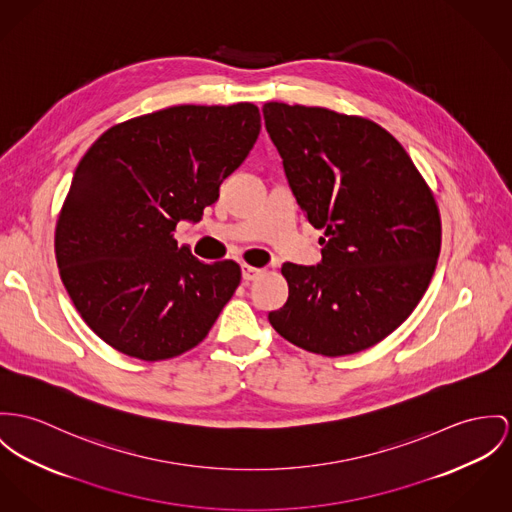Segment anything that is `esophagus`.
<instances>
[{"instance_id":"1","label":"esophagus","mask_w":512,"mask_h":512,"mask_svg":"<svg viewBox=\"0 0 512 512\" xmlns=\"http://www.w3.org/2000/svg\"><path fill=\"white\" fill-rule=\"evenodd\" d=\"M241 275H243L245 282H251V280H255V278L263 275V269H257V267H251V265L243 263L241 265Z\"/></svg>"}]
</instances>
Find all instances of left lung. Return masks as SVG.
<instances>
[{
    "mask_svg": "<svg viewBox=\"0 0 512 512\" xmlns=\"http://www.w3.org/2000/svg\"><path fill=\"white\" fill-rule=\"evenodd\" d=\"M288 185L319 237L321 263H284L286 304L269 314L292 345L345 356L411 315L436 269L442 224L433 191L380 124L323 107L265 103Z\"/></svg>",
    "mask_w": 512,
    "mask_h": 512,
    "instance_id": "left-lung-1",
    "label": "left lung"
}]
</instances>
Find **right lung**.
<instances>
[{
  "instance_id": "1",
  "label": "right lung",
  "mask_w": 512,
  "mask_h": 512,
  "mask_svg": "<svg viewBox=\"0 0 512 512\" xmlns=\"http://www.w3.org/2000/svg\"><path fill=\"white\" fill-rule=\"evenodd\" d=\"M259 130L253 103L179 105L111 126L79 161L56 222V263L81 319L118 353H187L234 296L236 261L200 263L173 232L202 218Z\"/></svg>"
}]
</instances>
